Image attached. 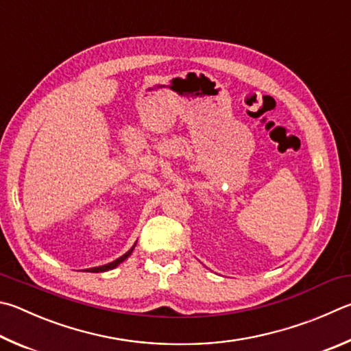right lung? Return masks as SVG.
Listing matches in <instances>:
<instances>
[{"instance_id": "right-lung-1", "label": "right lung", "mask_w": 351, "mask_h": 351, "mask_svg": "<svg viewBox=\"0 0 351 351\" xmlns=\"http://www.w3.org/2000/svg\"><path fill=\"white\" fill-rule=\"evenodd\" d=\"M135 245H136V242L135 244L132 245V248L129 252H125L123 256H119L118 259H114V261H112V263H109V264H106V265H99V267H92V269H87L86 271H90V273H99V271H109V270H113L114 267H118L121 263H123V261H125L127 258L130 256L132 254V252H133V248H135Z\"/></svg>"}]
</instances>
